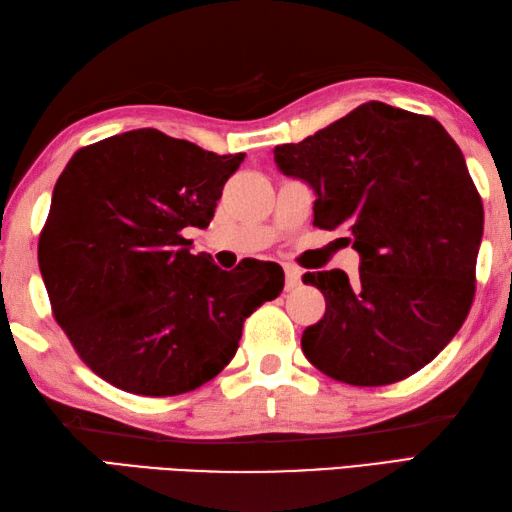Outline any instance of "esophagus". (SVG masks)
Wrapping results in <instances>:
<instances>
[{"label": "esophagus", "instance_id": "1", "mask_svg": "<svg viewBox=\"0 0 512 512\" xmlns=\"http://www.w3.org/2000/svg\"><path fill=\"white\" fill-rule=\"evenodd\" d=\"M301 284V270L295 266H286V290L297 288Z\"/></svg>", "mask_w": 512, "mask_h": 512}]
</instances>
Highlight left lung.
I'll return each instance as SVG.
<instances>
[{"label": "left lung", "instance_id": "1", "mask_svg": "<svg viewBox=\"0 0 512 512\" xmlns=\"http://www.w3.org/2000/svg\"><path fill=\"white\" fill-rule=\"evenodd\" d=\"M273 154L317 195L314 226L347 228L361 257L352 281L343 270L303 275L325 297L303 354L361 387L416 374L458 334L475 295L484 209L460 147L436 118L369 101Z\"/></svg>", "mask_w": 512, "mask_h": 512}]
</instances>
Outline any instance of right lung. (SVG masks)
<instances>
[{
  "label": "right lung",
  "mask_w": 512,
  "mask_h": 512,
  "mask_svg": "<svg viewBox=\"0 0 512 512\" xmlns=\"http://www.w3.org/2000/svg\"><path fill=\"white\" fill-rule=\"evenodd\" d=\"M246 154L217 156L158 129L76 151L52 191L39 270L83 363L138 396H178L231 363L246 317L284 290L275 262L233 270L193 255Z\"/></svg>",
  "instance_id": "right-lung-1"
}]
</instances>
